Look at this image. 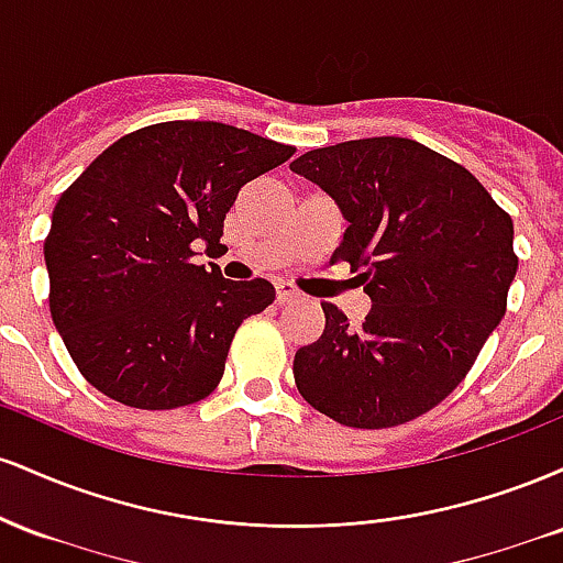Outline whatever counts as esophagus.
Here are the masks:
<instances>
[{
  "label": "esophagus",
  "mask_w": 563,
  "mask_h": 563,
  "mask_svg": "<svg viewBox=\"0 0 563 563\" xmlns=\"http://www.w3.org/2000/svg\"><path fill=\"white\" fill-rule=\"evenodd\" d=\"M299 299V290H294L290 283H277V303H290Z\"/></svg>",
  "instance_id": "34e87169"
}]
</instances>
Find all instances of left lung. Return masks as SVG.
I'll list each match as a JSON object with an SVG mask.
<instances>
[{
  "label": "left lung",
  "instance_id": "left-lung-1",
  "mask_svg": "<svg viewBox=\"0 0 563 563\" xmlns=\"http://www.w3.org/2000/svg\"><path fill=\"white\" fill-rule=\"evenodd\" d=\"M290 172L339 203L349 228L331 262L352 264L373 301L360 328L322 301L325 331L296 352V389L352 429L423 416L506 314L519 267L510 214L468 169L407 137L318 147Z\"/></svg>",
  "mask_w": 563,
  "mask_h": 563
}]
</instances>
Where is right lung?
I'll return each instance as SVG.
<instances>
[{
  "label": "right lung",
  "mask_w": 563,
  "mask_h": 563,
  "mask_svg": "<svg viewBox=\"0 0 563 563\" xmlns=\"http://www.w3.org/2000/svg\"><path fill=\"white\" fill-rule=\"evenodd\" d=\"M294 153L217 121H164L115 140L63 192L44 241L49 314L97 391L174 410L217 389L235 331L275 288L192 256L222 245L238 190Z\"/></svg>",
  "instance_id": "1"
}]
</instances>
